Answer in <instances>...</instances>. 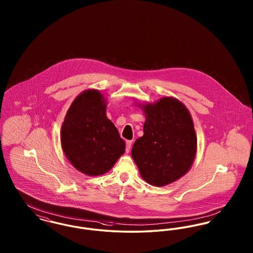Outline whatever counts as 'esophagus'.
I'll list each match as a JSON object with an SVG mask.
<instances>
[{
	"instance_id": "1",
	"label": "esophagus",
	"mask_w": 253,
	"mask_h": 253,
	"mask_svg": "<svg viewBox=\"0 0 253 253\" xmlns=\"http://www.w3.org/2000/svg\"><path fill=\"white\" fill-rule=\"evenodd\" d=\"M132 141L131 140H127L126 141V152L129 153L130 152V149H131V146H132Z\"/></svg>"
}]
</instances>
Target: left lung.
I'll list each match as a JSON object with an SVG mask.
<instances>
[{"label":"left lung","instance_id":"8db88e82","mask_svg":"<svg viewBox=\"0 0 253 253\" xmlns=\"http://www.w3.org/2000/svg\"><path fill=\"white\" fill-rule=\"evenodd\" d=\"M139 107L146 117L144 134L133 143L132 159L147 183L166 186L193 165L197 138L192 116L181 101L170 96Z\"/></svg>","mask_w":253,"mask_h":253}]
</instances>
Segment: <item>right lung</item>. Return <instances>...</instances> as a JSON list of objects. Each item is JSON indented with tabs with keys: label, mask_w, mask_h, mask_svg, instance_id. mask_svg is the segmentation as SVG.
<instances>
[{
	"label": "right lung",
	"mask_w": 253,
	"mask_h": 253,
	"mask_svg": "<svg viewBox=\"0 0 253 253\" xmlns=\"http://www.w3.org/2000/svg\"><path fill=\"white\" fill-rule=\"evenodd\" d=\"M106 100L96 89L75 98L61 126L60 142L75 168L89 176L107 172L125 152V142L106 116Z\"/></svg>",
	"instance_id": "obj_1"
}]
</instances>
